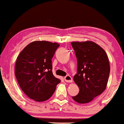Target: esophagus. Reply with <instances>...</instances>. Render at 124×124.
Wrapping results in <instances>:
<instances>
[{"label":"esophagus","instance_id":"esophagus-1","mask_svg":"<svg viewBox=\"0 0 124 124\" xmlns=\"http://www.w3.org/2000/svg\"><path fill=\"white\" fill-rule=\"evenodd\" d=\"M64 81H66V82H68V83H71L73 81L72 78L70 75H67L65 77H64Z\"/></svg>","mask_w":124,"mask_h":124}]
</instances>
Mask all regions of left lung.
<instances>
[{
  "label": "left lung",
  "instance_id": "1",
  "mask_svg": "<svg viewBox=\"0 0 124 124\" xmlns=\"http://www.w3.org/2000/svg\"><path fill=\"white\" fill-rule=\"evenodd\" d=\"M77 58V74L73 78L80 91L73 99L87 103L103 92L107 85L110 63L106 52L93 41L71 42Z\"/></svg>",
  "mask_w": 124,
  "mask_h": 124
}]
</instances>
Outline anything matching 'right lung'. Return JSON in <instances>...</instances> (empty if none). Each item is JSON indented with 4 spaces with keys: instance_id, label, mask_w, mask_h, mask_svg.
<instances>
[{
    "instance_id": "add662e5",
    "label": "right lung",
    "mask_w": 124,
    "mask_h": 124,
    "mask_svg": "<svg viewBox=\"0 0 124 124\" xmlns=\"http://www.w3.org/2000/svg\"><path fill=\"white\" fill-rule=\"evenodd\" d=\"M60 44L46 41H33L18 55L15 75L23 92L37 101L48 100L60 80L52 72L51 59Z\"/></svg>"
}]
</instances>
